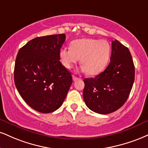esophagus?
Returning a JSON list of instances; mask_svg holds the SVG:
<instances>
[{"instance_id": "1", "label": "esophagus", "mask_w": 148, "mask_h": 148, "mask_svg": "<svg viewBox=\"0 0 148 148\" xmlns=\"http://www.w3.org/2000/svg\"><path fill=\"white\" fill-rule=\"evenodd\" d=\"M72 79H73V81H76V80H79V78L76 77V76H75L74 75H73V76H72Z\"/></svg>"}]
</instances>
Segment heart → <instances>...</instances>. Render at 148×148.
<instances>
[{
	"mask_svg": "<svg viewBox=\"0 0 148 148\" xmlns=\"http://www.w3.org/2000/svg\"><path fill=\"white\" fill-rule=\"evenodd\" d=\"M110 54V45L104 39L81 38L74 40L71 48L60 49V61L65 67L71 68L81 58V70L94 75L102 72Z\"/></svg>",
	"mask_w": 148,
	"mask_h": 148,
	"instance_id": "heart-1",
	"label": "heart"
}]
</instances>
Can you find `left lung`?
Wrapping results in <instances>:
<instances>
[{
	"label": "left lung",
	"instance_id": "8db88e82",
	"mask_svg": "<svg viewBox=\"0 0 148 148\" xmlns=\"http://www.w3.org/2000/svg\"><path fill=\"white\" fill-rule=\"evenodd\" d=\"M134 81V65L129 49L119 40H112L107 68L96 77L83 81L85 104L92 111L101 114L116 111L127 100Z\"/></svg>",
	"mask_w": 148,
	"mask_h": 148
}]
</instances>
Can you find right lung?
<instances>
[{
  "label": "right lung",
  "mask_w": 148,
  "mask_h": 148,
  "mask_svg": "<svg viewBox=\"0 0 148 148\" xmlns=\"http://www.w3.org/2000/svg\"><path fill=\"white\" fill-rule=\"evenodd\" d=\"M65 40V34L37 37L18 52L15 85L23 100L39 112L58 110L72 83V74L60 62Z\"/></svg>",
  "instance_id": "1"
}]
</instances>
